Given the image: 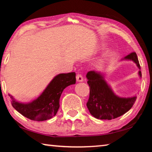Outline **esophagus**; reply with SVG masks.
<instances>
[{"label":"esophagus","mask_w":152,"mask_h":152,"mask_svg":"<svg viewBox=\"0 0 152 152\" xmlns=\"http://www.w3.org/2000/svg\"><path fill=\"white\" fill-rule=\"evenodd\" d=\"M76 80L77 82H83V77H82L81 74H77Z\"/></svg>","instance_id":"1"}]
</instances>
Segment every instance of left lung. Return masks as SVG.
Listing matches in <instances>:
<instances>
[{"mask_svg": "<svg viewBox=\"0 0 152 152\" xmlns=\"http://www.w3.org/2000/svg\"><path fill=\"white\" fill-rule=\"evenodd\" d=\"M122 60L133 61L141 70L135 52L130 53ZM138 74L141 78L140 70ZM86 78L90 86V96L86 106L90 113L96 119L111 120L121 116L132 109L137 99L136 96L126 98L115 94L101 72L90 71L86 74Z\"/></svg>", "mask_w": 152, "mask_h": 152, "instance_id": "obj_1", "label": "left lung"}]
</instances>
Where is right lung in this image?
<instances>
[{
	"label": "right lung",
	"instance_id": "right-lung-1",
	"mask_svg": "<svg viewBox=\"0 0 152 152\" xmlns=\"http://www.w3.org/2000/svg\"><path fill=\"white\" fill-rule=\"evenodd\" d=\"M76 84V73L59 74L52 79L37 99L28 103L17 101L11 95L14 109L33 121H43L55 116L60 108L61 94L67 86Z\"/></svg>",
	"mask_w": 152,
	"mask_h": 152
}]
</instances>
